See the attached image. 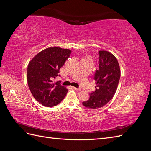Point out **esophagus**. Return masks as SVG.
<instances>
[{
	"instance_id": "esophagus-1",
	"label": "esophagus",
	"mask_w": 151,
	"mask_h": 151,
	"mask_svg": "<svg viewBox=\"0 0 151 151\" xmlns=\"http://www.w3.org/2000/svg\"><path fill=\"white\" fill-rule=\"evenodd\" d=\"M74 88L76 91H81V89L80 88H74H74Z\"/></svg>"
}]
</instances>
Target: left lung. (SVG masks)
Segmentation results:
<instances>
[{
	"instance_id": "left-lung-1",
	"label": "left lung",
	"mask_w": 151,
	"mask_h": 151,
	"mask_svg": "<svg viewBox=\"0 0 151 151\" xmlns=\"http://www.w3.org/2000/svg\"><path fill=\"white\" fill-rule=\"evenodd\" d=\"M99 66L94 79L96 90L89 94V99L83 102L88 108L97 109L106 104L113 97L120 78V68L116 58L108 51H99Z\"/></svg>"
}]
</instances>
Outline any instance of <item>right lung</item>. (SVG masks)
<instances>
[{
	"mask_svg": "<svg viewBox=\"0 0 151 151\" xmlns=\"http://www.w3.org/2000/svg\"><path fill=\"white\" fill-rule=\"evenodd\" d=\"M71 50L53 47L42 50L29 62L28 84L32 95L40 104L53 107L65 97L68 89L60 81L53 83L60 68L70 57Z\"/></svg>",
	"mask_w": 151,
	"mask_h": 151,
	"instance_id": "obj_1",
	"label": "right lung"
}]
</instances>
